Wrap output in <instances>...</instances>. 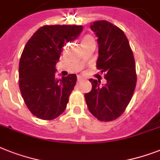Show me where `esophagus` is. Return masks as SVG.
<instances>
[{
	"label": "esophagus",
	"instance_id": "esophagus-1",
	"mask_svg": "<svg viewBox=\"0 0 160 160\" xmlns=\"http://www.w3.org/2000/svg\"><path fill=\"white\" fill-rule=\"evenodd\" d=\"M83 78L82 77H78L77 78V82H80V81H82Z\"/></svg>",
	"mask_w": 160,
	"mask_h": 160
}]
</instances>
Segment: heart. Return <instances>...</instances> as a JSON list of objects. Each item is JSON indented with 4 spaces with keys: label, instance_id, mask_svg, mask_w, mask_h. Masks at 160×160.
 <instances>
[{
    "label": "heart",
    "instance_id": "obj_1",
    "mask_svg": "<svg viewBox=\"0 0 160 160\" xmlns=\"http://www.w3.org/2000/svg\"><path fill=\"white\" fill-rule=\"evenodd\" d=\"M90 41H94L93 38V37H92V36H90V35H86V36H84V37L83 38L82 41H81V44L86 43V42H90Z\"/></svg>",
    "mask_w": 160,
    "mask_h": 160
}]
</instances>
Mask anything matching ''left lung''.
Segmentation results:
<instances>
[{
  "label": "left lung",
  "mask_w": 160,
  "mask_h": 160,
  "mask_svg": "<svg viewBox=\"0 0 160 160\" xmlns=\"http://www.w3.org/2000/svg\"><path fill=\"white\" fill-rule=\"evenodd\" d=\"M98 42L97 68L107 84L90 79L91 91L84 94L89 112L101 122H111L125 112L136 85V63L129 42L121 28L106 20L90 24Z\"/></svg>",
  "instance_id": "left-lung-1"
}]
</instances>
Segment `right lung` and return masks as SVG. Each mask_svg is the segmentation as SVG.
<instances>
[{"label": "right lung", "instance_id": "right-lung-1", "mask_svg": "<svg viewBox=\"0 0 160 160\" xmlns=\"http://www.w3.org/2000/svg\"><path fill=\"white\" fill-rule=\"evenodd\" d=\"M82 25H44L29 38L20 57L19 85L28 110L42 120H53L67 108L76 74L55 77L65 43L80 35Z\"/></svg>", "mask_w": 160, "mask_h": 160}]
</instances>
